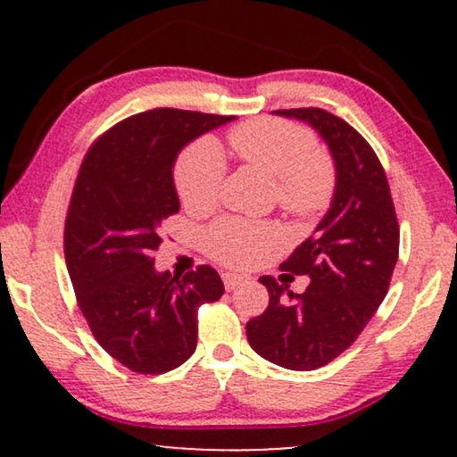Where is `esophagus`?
I'll return each mask as SVG.
<instances>
[{"mask_svg": "<svg viewBox=\"0 0 457 457\" xmlns=\"http://www.w3.org/2000/svg\"><path fill=\"white\" fill-rule=\"evenodd\" d=\"M222 280H224V287H227V291H233L235 287H239L243 283V277H241V274L224 272L222 274Z\"/></svg>", "mask_w": 457, "mask_h": 457, "instance_id": "obj_1", "label": "esophagus"}]
</instances>
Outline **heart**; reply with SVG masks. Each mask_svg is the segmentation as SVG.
Segmentation results:
<instances>
[{"instance_id": "b5f03b06", "label": "heart", "mask_w": 457, "mask_h": 457, "mask_svg": "<svg viewBox=\"0 0 457 457\" xmlns=\"http://www.w3.org/2000/svg\"><path fill=\"white\" fill-rule=\"evenodd\" d=\"M237 158L258 168L274 180V197L280 210L297 218H316L335 195V168L316 147L310 130L295 122L260 118L243 122L228 133ZM224 158L214 141L199 139L179 155L174 187L189 210H210L220 197ZM285 243L277 224L222 218L204 233L212 258L227 266L258 264Z\"/></svg>"}]
</instances>
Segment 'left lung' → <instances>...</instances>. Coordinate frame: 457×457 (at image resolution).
Wrapping results in <instances>:
<instances>
[{
    "label": "left lung",
    "mask_w": 457,
    "mask_h": 457,
    "mask_svg": "<svg viewBox=\"0 0 457 457\" xmlns=\"http://www.w3.org/2000/svg\"><path fill=\"white\" fill-rule=\"evenodd\" d=\"M314 127L335 158L330 210L280 268L312 278L293 293L260 277L270 302L247 322L255 353L289 370H316L345 352L378 310L399 255V224L385 168L364 137L322 108L277 110Z\"/></svg>",
    "instance_id": "left-lung-1"
}]
</instances>
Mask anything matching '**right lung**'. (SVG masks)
Masks as SVG:
<instances>
[{
  "instance_id": "1",
  "label": "right lung",
  "mask_w": 457,
  "mask_h": 457,
  "mask_svg": "<svg viewBox=\"0 0 457 457\" xmlns=\"http://www.w3.org/2000/svg\"><path fill=\"white\" fill-rule=\"evenodd\" d=\"M235 116L155 108L124 118L87 152L64 224V255L79 308L112 358L164 374L197 347L199 305L222 297L208 264L183 278L155 272L162 222L179 212L172 166L195 137Z\"/></svg>"
}]
</instances>
